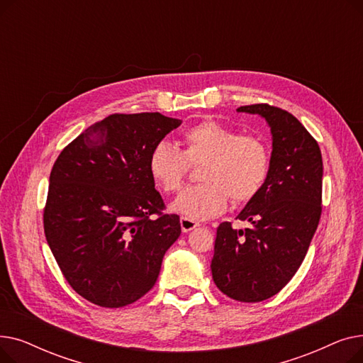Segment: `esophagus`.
<instances>
[{"instance_id": "esophagus-1", "label": "esophagus", "mask_w": 363, "mask_h": 363, "mask_svg": "<svg viewBox=\"0 0 363 363\" xmlns=\"http://www.w3.org/2000/svg\"><path fill=\"white\" fill-rule=\"evenodd\" d=\"M179 222H181L182 233H189V231L196 230L197 226H200L199 222H196V220H193V219H188V218H181Z\"/></svg>"}]
</instances>
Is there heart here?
Instances as JSON below:
<instances>
[{"label": "heart", "mask_w": 363, "mask_h": 363, "mask_svg": "<svg viewBox=\"0 0 363 363\" xmlns=\"http://www.w3.org/2000/svg\"><path fill=\"white\" fill-rule=\"evenodd\" d=\"M184 150L169 141L157 143L148 156L151 179L163 193L181 186L188 162H203L201 182L189 185L170 204L188 219H211L220 215L230 197L234 203L255 199L271 170V152L263 140L241 135L240 130L216 121H204L182 133Z\"/></svg>", "instance_id": "1"}]
</instances>
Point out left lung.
Here are the masks:
<instances>
[{
  "label": "left lung",
  "mask_w": 363,
  "mask_h": 363,
  "mask_svg": "<svg viewBox=\"0 0 363 363\" xmlns=\"http://www.w3.org/2000/svg\"><path fill=\"white\" fill-rule=\"evenodd\" d=\"M237 111L257 114L271 128V170L237 216L252 226H218L211 268L223 294L255 303L281 291L306 256L322 211L323 166L318 143L291 113L268 104Z\"/></svg>",
  "instance_id": "1"
}]
</instances>
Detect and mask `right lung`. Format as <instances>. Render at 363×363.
I'll return each instance as SVG.
<instances>
[{
    "mask_svg": "<svg viewBox=\"0 0 363 363\" xmlns=\"http://www.w3.org/2000/svg\"><path fill=\"white\" fill-rule=\"evenodd\" d=\"M181 123L160 113L111 114L57 157L44 231L65 278L88 301L123 308L156 284L181 223L178 215L160 213L148 156Z\"/></svg>",
    "mask_w": 363,
    "mask_h": 363,
    "instance_id": "obj_1",
    "label": "right lung"
}]
</instances>
